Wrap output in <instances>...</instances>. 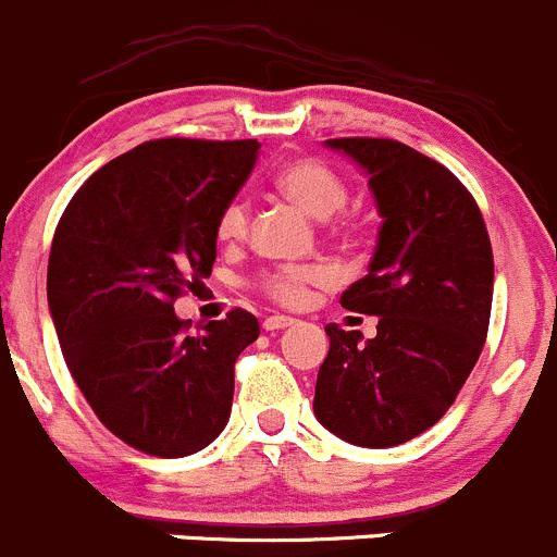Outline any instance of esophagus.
Segmentation results:
<instances>
[{"instance_id":"1","label":"esophagus","mask_w":557,"mask_h":557,"mask_svg":"<svg viewBox=\"0 0 557 557\" xmlns=\"http://www.w3.org/2000/svg\"><path fill=\"white\" fill-rule=\"evenodd\" d=\"M296 320L288 318V314H269L267 320H263V331H280V329H288V325H294Z\"/></svg>"}]
</instances>
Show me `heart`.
<instances>
[{
  "label": "heart",
  "mask_w": 557,
  "mask_h": 557,
  "mask_svg": "<svg viewBox=\"0 0 557 557\" xmlns=\"http://www.w3.org/2000/svg\"><path fill=\"white\" fill-rule=\"evenodd\" d=\"M274 185L285 199L294 201L299 210L318 218V221L339 212L347 201L345 177L320 159L288 161L274 174ZM247 228H250V210H247L245 201H226L215 221L218 239L223 245H237L247 237ZM334 232L345 243H352L361 234V226L352 218H342ZM331 283H334V269L329 263H283V267H272L258 274L256 288L274 305L301 307L310 299L312 288H325Z\"/></svg>",
  "instance_id": "b5f03b06"
}]
</instances>
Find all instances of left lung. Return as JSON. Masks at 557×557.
I'll use <instances>...</instances> for the list:
<instances>
[{
  "label": "left lung",
  "instance_id": "1",
  "mask_svg": "<svg viewBox=\"0 0 557 557\" xmlns=\"http://www.w3.org/2000/svg\"><path fill=\"white\" fill-rule=\"evenodd\" d=\"M369 172L383 215L369 274L342 294L377 336L325 325L314 414L339 440L393 447L440 423L487 336L493 247L474 196L440 161L380 137L325 139Z\"/></svg>",
  "mask_w": 557,
  "mask_h": 557
}]
</instances>
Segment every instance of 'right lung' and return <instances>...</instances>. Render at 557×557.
<instances>
[{
  "mask_svg": "<svg viewBox=\"0 0 557 557\" xmlns=\"http://www.w3.org/2000/svg\"><path fill=\"white\" fill-rule=\"evenodd\" d=\"M258 148L150 139L94 172L55 226L48 305L64 361L104 429L145 455L199 453L228 423L256 314L234 307L190 334L174 301L212 272L215 221Z\"/></svg>",
  "mask_w": 557,
  "mask_h": 557,
  "instance_id": "1",
  "label": "right lung"
}]
</instances>
